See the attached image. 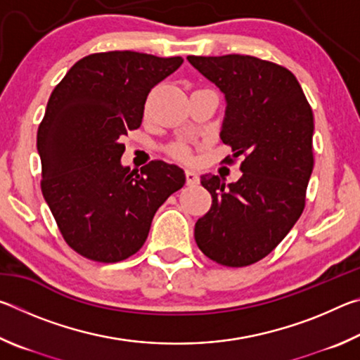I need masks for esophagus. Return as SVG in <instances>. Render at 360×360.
<instances>
[{
    "label": "esophagus",
    "mask_w": 360,
    "mask_h": 360,
    "mask_svg": "<svg viewBox=\"0 0 360 360\" xmlns=\"http://www.w3.org/2000/svg\"><path fill=\"white\" fill-rule=\"evenodd\" d=\"M186 181H187V186H197L200 182L198 178V173L195 172V169H186Z\"/></svg>",
    "instance_id": "obj_1"
}]
</instances>
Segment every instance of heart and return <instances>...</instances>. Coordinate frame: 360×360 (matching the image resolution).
<instances>
[{
  "mask_svg": "<svg viewBox=\"0 0 360 360\" xmlns=\"http://www.w3.org/2000/svg\"><path fill=\"white\" fill-rule=\"evenodd\" d=\"M172 155L176 158H188V146L186 143H176L169 148Z\"/></svg>",
  "mask_w": 360,
  "mask_h": 360,
  "instance_id": "b5f03b06",
  "label": "heart"
}]
</instances>
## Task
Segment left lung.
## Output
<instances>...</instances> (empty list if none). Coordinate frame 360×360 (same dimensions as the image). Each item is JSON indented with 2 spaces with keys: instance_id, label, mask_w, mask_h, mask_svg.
<instances>
[{
  "instance_id": "1",
  "label": "left lung",
  "mask_w": 360,
  "mask_h": 360,
  "mask_svg": "<svg viewBox=\"0 0 360 360\" xmlns=\"http://www.w3.org/2000/svg\"><path fill=\"white\" fill-rule=\"evenodd\" d=\"M225 96L221 139L243 157V176L202 174L211 210L195 224V241L211 260L246 266L270 254L304 208L313 172L314 119L289 70L251 56L187 57Z\"/></svg>"
}]
</instances>
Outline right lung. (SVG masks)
Listing matches in <instances>:
<instances>
[{"mask_svg":"<svg viewBox=\"0 0 360 360\" xmlns=\"http://www.w3.org/2000/svg\"><path fill=\"white\" fill-rule=\"evenodd\" d=\"M182 62L92 53L53 89L38 130L41 188L65 241L84 257L114 264L138 252L157 210L186 184L178 165L154 160L138 173L120 162L122 136L141 125L150 89Z\"/></svg>","mask_w":360,"mask_h":360,"instance_id":"add662e5","label":"right lung"}]
</instances>
